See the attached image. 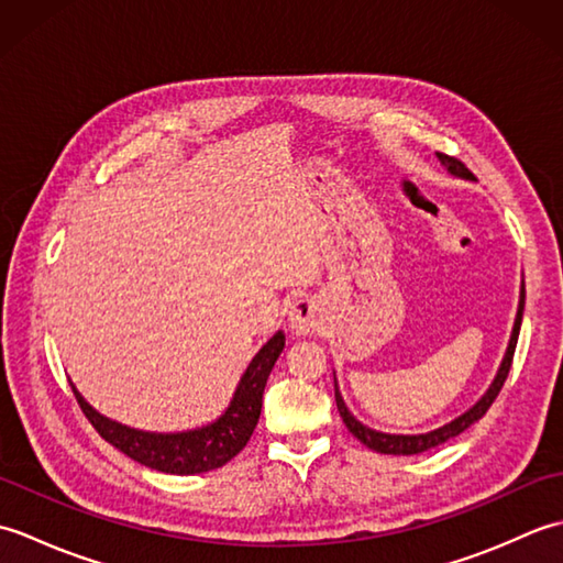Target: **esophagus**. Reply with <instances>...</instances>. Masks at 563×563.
Returning <instances> with one entry per match:
<instances>
[{
    "label": "esophagus",
    "mask_w": 563,
    "mask_h": 563,
    "mask_svg": "<svg viewBox=\"0 0 563 563\" xmlns=\"http://www.w3.org/2000/svg\"><path fill=\"white\" fill-rule=\"evenodd\" d=\"M321 319H324V309H321L317 297H300V300L290 305L288 321L295 336H309V333H314Z\"/></svg>",
    "instance_id": "obj_1"
}]
</instances>
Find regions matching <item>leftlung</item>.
I'll return each instance as SVG.
<instances>
[{"label": "left lung", "mask_w": 563, "mask_h": 563, "mask_svg": "<svg viewBox=\"0 0 563 563\" xmlns=\"http://www.w3.org/2000/svg\"><path fill=\"white\" fill-rule=\"evenodd\" d=\"M438 159L440 164L445 166L448 174L454 178H464V181H474V176L470 169H464V164L448 157V154H440L438 152ZM522 309H525V283L520 285V300H518V312H516V321H512V331H510V339L506 345V353H504V361H500L496 375L492 379V385L482 394L479 399H476L470 409L464 413L454 416L452 421L442 423L433 430H426V433H413V435H401V433H382V430L369 428L365 423L357 421V418L351 413L349 406H345L343 397H341V389H339V379L336 373H333V397H336V406H339V413L343 418L345 428L351 430V433L367 445L369 450L382 452V454H418V452H426V450H433L442 442H448L452 438H457L460 433H464L466 428L474 426L479 418L488 411V406L494 404V399L498 397L500 387H504V382L508 377V369L512 363V353H516V343H518V333H520V324H522Z\"/></svg>", "instance_id": "left-lung-1"}]
</instances>
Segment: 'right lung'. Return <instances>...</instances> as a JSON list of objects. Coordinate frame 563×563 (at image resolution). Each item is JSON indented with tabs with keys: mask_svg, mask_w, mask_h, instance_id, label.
<instances>
[{
	"mask_svg": "<svg viewBox=\"0 0 563 563\" xmlns=\"http://www.w3.org/2000/svg\"><path fill=\"white\" fill-rule=\"evenodd\" d=\"M285 349V333L278 329L261 345L258 353L251 357L244 375L239 377L234 394L227 409L210 423H202L188 430H174V433H157V430H140L121 421L99 413L81 397V391L71 385V391L87 413L91 426L99 435L111 442L115 450L128 454L130 460L150 466L164 474H202L230 462L234 454L244 450L251 433L258 423L263 389L271 369Z\"/></svg>",
	"mask_w": 563,
	"mask_h": 563,
	"instance_id": "1",
	"label": "right lung"
}]
</instances>
